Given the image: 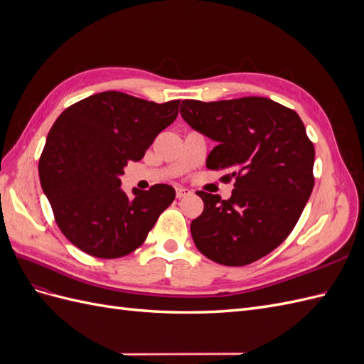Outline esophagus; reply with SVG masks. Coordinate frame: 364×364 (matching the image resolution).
<instances>
[{"label":"esophagus","mask_w":364,"mask_h":364,"mask_svg":"<svg viewBox=\"0 0 364 364\" xmlns=\"http://www.w3.org/2000/svg\"><path fill=\"white\" fill-rule=\"evenodd\" d=\"M190 194H191V191H190L188 188H182V186H176V197H178V199H182V197L190 196Z\"/></svg>","instance_id":"esophagus-1"}]
</instances>
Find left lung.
<instances>
[{
    "mask_svg": "<svg viewBox=\"0 0 364 364\" xmlns=\"http://www.w3.org/2000/svg\"><path fill=\"white\" fill-rule=\"evenodd\" d=\"M181 115L217 142L206 167L228 170L223 179H235L228 200L197 193L205 206L191 222L196 247L223 266L266 257L289 237L314 186V146L302 119L264 97L183 100Z\"/></svg>",
    "mask_w": 364,
    "mask_h": 364,
    "instance_id": "1",
    "label": "left lung"
}]
</instances>
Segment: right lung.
<instances>
[{
	"label": "right lung",
	"instance_id": "1",
	"mask_svg": "<svg viewBox=\"0 0 364 364\" xmlns=\"http://www.w3.org/2000/svg\"><path fill=\"white\" fill-rule=\"evenodd\" d=\"M181 100L158 105L117 91L83 98L59 115L39 159L42 191L71 243L97 258L139 247L174 200L173 186L121 188L127 162H138L178 117Z\"/></svg>",
	"mask_w": 364,
	"mask_h": 364
}]
</instances>
